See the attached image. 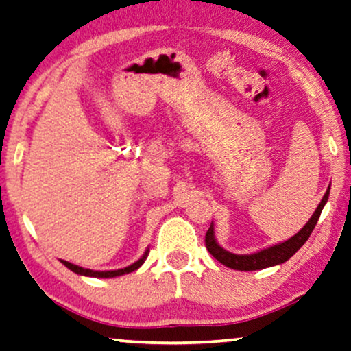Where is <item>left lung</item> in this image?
Wrapping results in <instances>:
<instances>
[{
	"label": "left lung",
	"mask_w": 351,
	"mask_h": 351,
	"mask_svg": "<svg viewBox=\"0 0 351 351\" xmlns=\"http://www.w3.org/2000/svg\"><path fill=\"white\" fill-rule=\"evenodd\" d=\"M329 190L330 186L327 189V192L321 199L319 206L316 208L315 215H313L311 219L306 222V226H304L297 235H293L292 239L285 240L284 243H277L274 247L265 248L261 250V252L253 253V254H234L230 252H226L224 248L217 245L215 239V227L211 224L206 232V237H204V243H206L208 252L211 253L217 261L222 263V265L237 271H256V269H265V267H271L276 265H282V263H285L287 259L292 258L293 254L303 247L304 242L309 239V235H311L313 229H315L317 219H319L322 208H324V204L327 203V198H329Z\"/></svg>",
	"instance_id": "1"
}]
</instances>
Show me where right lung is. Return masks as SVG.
Instances as JSON below:
<instances>
[{
    "mask_svg": "<svg viewBox=\"0 0 351 351\" xmlns=\"http://www.w3.org/2000/svg\"><path fill=\"white\" fill-rule=\"evenodd\" d=\"M148 252L149 250H147V252H145V254L142 258L138 259V261H135L134 265H130V266H127V267H124V269H117V271H92V269H84V267H80V266H77V265H72V263H69V261H64V259H61V263L62 265H64L66 267H69V269L72 271V272H75V274H80V276H88V277H117V276H124V274H129V272H132V271H135V269H138L140 266L143 265L145 263V259H147V256H148Z\"/></svg>",
    "mask_w": 351,
    "mask_h": 351,
    "instance_id": "add662e5",
    "label": "right lung"
}]
</instances>
